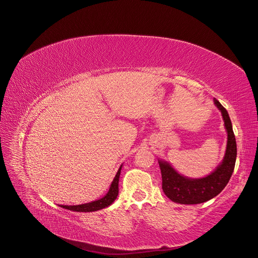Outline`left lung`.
I'll return each mask as SVG.
<instances>
[{
    "label": "left lung",
    "instance_id": "1",
    "mask_svg": "<svg viewBox=\"0 0 258 258\" xmlns=\"http://www.w3.org/2000/svg\"><path fill=\"white\" fill-rule=\"evenodd\" d=\"M214 104L223 115L227 131V147L223 161L209 175L190 178L177 171L164 159L158 158L163 178V191L168 199L181 205H196L209 201L224 190L234 170L236 161V141L227 110L216 99Z\"/></svg>",
    "mask_w": 258,
    "mask_h": 258
}]
</instances>
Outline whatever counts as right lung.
Listing matches in <instances>:
<instances>
[{
  "mask_svg": "<svg viewBox=\"0 0 258 258\" xmlns=\"http://www.w3.org/2000/svg\"><path fill=\"white\" fill-rule=\"evenodd\" d=\"M122 165H120L117 173L115 177L113 178L111 186L109 188V191L105 196H103L102 199L96 200L94 202H90L87 204H82V205H77V206H66V205H60L62 208H65L67 210L70 211H75V212H93L104 209V208L108 207L111 205L117 198L118 195V179H119V174H120V170H121Z\"/></svg>",
  "mask_w": 258,
  "mask_h": 258,
  "instance_id": "1",
  "label": "right lung"
}]
</instances>
